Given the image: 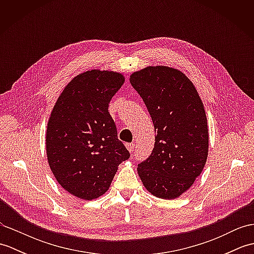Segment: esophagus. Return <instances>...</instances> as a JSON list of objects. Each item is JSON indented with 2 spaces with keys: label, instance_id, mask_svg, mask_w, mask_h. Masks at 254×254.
<instances>
[{
  "label": "esophagus",
  "instance_id": "esophagus-1",
  "mask_svg": "<svg viewBox=\"0 0 254 254\" xmlns=\"http://www.w3.org/2000/svg\"><path fill=\"white\" fill-rule=\"evenodd\" d=\"M127 148L128 149V152H130L131 154H133V152H134V148H135V144H133V143H128V144H127Z\"/></svg>",
  "mask_w": 254,
  "mask_h": 254
}]
</instances>
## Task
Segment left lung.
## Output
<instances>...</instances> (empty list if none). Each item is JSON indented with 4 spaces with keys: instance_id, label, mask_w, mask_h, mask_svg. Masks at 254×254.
<instances>
[{
    "instance_id": "left-lung-1",
    "label": "left lung",
    "mask_w": 254,
    "mask_h": 254,
    "mask_svg": "<svg viewBox=\"0 0 254 254\" xmlns=\"http://www.w3.org/2000/svg\"><path fill=\"white\" fill-rule=\"evenodd\" d=\"M130 83L146 105L156 132L154 149L138 164V176L153 195L179 197L201 175L208 155L201 97L186 74L165 65L134 72Z\"/></svg>"
}]
</instances>
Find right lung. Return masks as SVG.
I'll use <instances>...</instances> for the list:
<instances>
[{
    "instance_id": "1",
    "label": "right lung",
    "mask_w": 254,
    "mask_h": 254,
    "mask_svg": "<svg viewBox=\"0 0 254 254\" xmlns=\"http://www.w3.org/2000/svg\"><path fill=\"white\" fill-rule=\"evenodd\" d=\"M121 73L90 69L64 87L48 121V163L59 185L91 201L110 188L130 153L118 138L108 107L124 83Z\"/></svg>"
}]
</instances>
